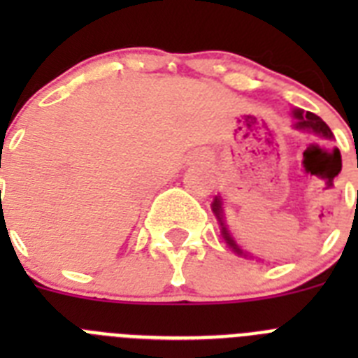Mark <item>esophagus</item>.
Here are the masks:
<instances>
[{"label":"esophagus","mask_w":358,"mask_h":358,"mask_svg":"<svg viewBox=\"0 0 358 358\" xmlns=\"http://www.w3.org/2000/svg\"><path fill=\"white\" fill-rule=\"evenodd\" d=\"M201 159H202V157H201Z\"/></svg>","instance_id":"obj_1"}]
</instances>
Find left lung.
<instances>
[{
    "instance_id": "1",
    "label": "left lung",
    "mask_w": 358,
    "mask_h": 358,
    "mask_svg": "<svg viewBox=\"0 0 358 358\" xmlns=\"http://www.w3.org/2000/svg\"><path fill=\"white\" fill-rule=\"evenodd\" d=\"M292 115L294 118H296L292 129H296V131L299 132H305V134L315 136V138H319V140H324V141L334 140V134H331L330 127H328L327 123L322 122L317 115H314V113H305L303 109H292ZM315 147L319 148V145H310V147L305 150V154L310 150V148H315ZM211 211H213V215L217 217L218 226H220V235H222V238L226 240V243L229 245L231 251L236 252L238 256H243V258H255V256H251L249 252H245L242 248H240L238 242H236L235 236H233V233H231V229L227 227L226 217H224V199L220 197V195H217V197L213 199V202H211Z\"/></svg>"
}]
</instances>
